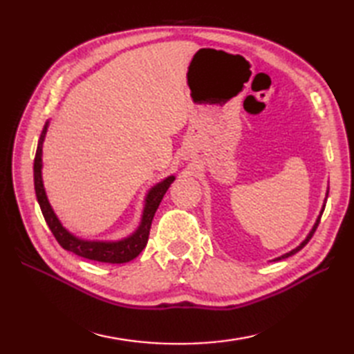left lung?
<instances>
[{
  "mask_svg": "<svg viewBox=\"0 0 354 354\" xmlns=\"http://www.w3.org/2000/svg\"><path fill=\"white\" fill-rule=\"evenodd\" d=\"M327 196H328V190H327ZM324 208H326V201H324V205H322V209H321V213H319V216H318V219H317V222H315V225H313V228L310 230V232L309 234H307V237L303 240L301 243H299V246H297L295 250H292L290 252H286L284 255H281V257H277V259H274V261H278V260H283V259H288V257H290V255H293V254H297L299 250H303V248L307 245V242H309V240L312 239V236H313V232L317 231V228H318V225H319V221H321V216H322V213H324Z\"/></svg>",
  "mask_w": 354,
  "mask_h": 354,
  "instance_id": "left-lung-1",
  "label": "left lung"
}]
</instances>
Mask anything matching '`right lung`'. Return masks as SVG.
<instances>
[{
	"label": "right lung",
	"mask_w": 354,
	"mask_h": 354,
	"mask_svg": "<svg viewBox=\"0 0 354 354\" xmlns=\"http://www.w3.org/2000/svg\"><path fill=\"white\" fill-rule=\"evenodd\" d=\"M47 129H48V122L45 123L41 138L37 141V149H36V156H35V164H33V171H35L33 175H35L36 199L39 202L44 219L47 222L48 228L51 230L53 236L56 237L59 245H61L64 250L74 252L76 255H79V257H84L88 260L112 263V265H118V263H126V261L133 260L147 245L150 225H152L156 208L160 207L164 194L169 190L170 184L175 181V176H167L164 181L158 183L155 187H152V189L149 190L146 202H145V209H142L140 227L137 228V231L132 232L129 237L117 240V242L85 240V239L76 237L74 234H71L68 230L64 228V225L57 219L55 212H53V208L47 199V194H45V189L42 184V145H44Z\"/></svg>",
	"instance_id": "right-lung-1"
}]
</instances>
